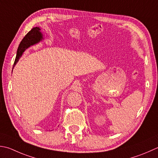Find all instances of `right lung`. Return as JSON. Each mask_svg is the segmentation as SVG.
I'll return each instance as SVG.
<instances>
[{"instance_id":"right-lung-1","label":"right lung","mask_w":158,"mask_h":158,"mask_svg":"<svg viewBox=\"0 0 158 158\" xmlns=\"http://www.w3.org/2000/svg\"><path fill=\"white\" fill-rule=\"evenodd\" d=\"M40 28L39 27H34L29 32H28L27 35L24 37V38L20 42L19 46L18 48L16 57L14 64V67L16 63L19 60L20 57L22 56V55L24 52V51L26 50L27 48H29L30 46H32L37 43L39 42L40 40L42 39V35L40 31ZM13 67V69H14Z\"/></svg>"}]
</instances>
